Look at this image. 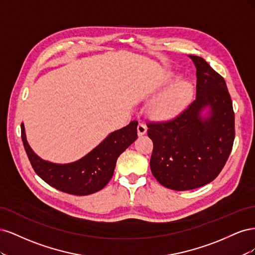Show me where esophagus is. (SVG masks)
Listing matches in <instances>:
<instances>
[{
	"label": "esophagus",
	"instance_id": "esophagus-1",
	"mask_svg": "<svg viewBox=\"0 0 255 255\" xmlns=\"http://www.w3.org/2000/svg\"><path fill=\"white\" fill-rule=\"evenodd\" d=\"M137 132H138V135H139V136L145 134V132H146V126L144 125L143 122H139V123H138Z\"/></svg>",
	"mask_w": 255,
	"mask_h": 255
}]
</instances>
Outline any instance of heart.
Instances as JSON below:
<instances>
[{
  "instance_id": "heart-1",
  "label": "heart",
  "mask_w": 255,
  "mask_h": 255,
  "mask_svg": "<svg viewBox=\"0 0 255 255\" xmlns=\"http://www.w3.org/2000/svg\"><path fill=\"white\" fill-rule=\"evenodd\" d=\"M173 74L166 76L164 83L170 82ZM194 95V86L189 81L181 80L174 83L151 104V111L158 117H171L186 106Z\"/></svg>"
}]
</instances>
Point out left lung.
I'll return each instance as SVG.
<instances>
[{"label":"left lung","instance_id":"1","mask_svg":"<svg viewBox=\"0 0 255 255\" xmlns=\"http://www.w3.org/2000/svg\"><path fill=\"white\" fill-rule=\"evenodd\" d=\"M189 57L197 68L196 100L170 120L146 122L153 141L152 174L163 186L179 191L214 181L235 138L233 103L225 79L203 58ZM207 106L211 113L202 119L201 112Z\"/></svg>","mask_w":255,"mask_h":255}]
</instances>
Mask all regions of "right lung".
<instances>
[{
    "instance_id": "1",
    "label": "right lung",
    "mask_w": 255,
    "mask_h": 255,
    "mask_svg": "<svg viewBox=\"0 0 255 255\" xmlns=\"http://www.w3.org/2000/svg\"><path fill=\"white\" fill-rule=\"evenodd\" d=\"M138 121L113 132L86 156L71 164L58 165L42 160L28 145L24 126L21 123V138L34 171L52 187L67 194L87 196L101 190L114 174L120 154L137 138Z\"/></svg>"
}]
</instances>
